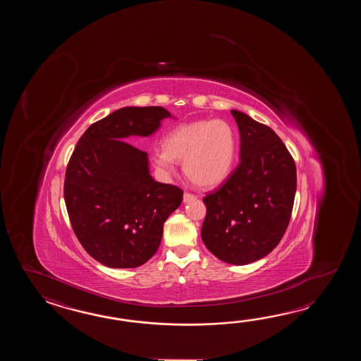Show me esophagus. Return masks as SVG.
<instances>
[{
  "mask_svg": "<svg viewBox=\"0 0 361 361\" xmlns=\"http://www.w3.org/2000/svg\"><path fill=\"white\" fill-rule=\"evenodd\" d=\"M196 199H197V197H196V195L190 193V192H184L183 202H191V201Z\"/></svg>",
  "mask_w": 361,
  "mask_h": 361,
  "instance_id": "34e87169",
  "label": "esophagus"
}]
</instances>
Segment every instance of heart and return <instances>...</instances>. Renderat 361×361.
Listing matches in <instances>:
<instances>
[{"mask_svg": "<svg viewBox=\"0 0 361 361\" xmlns=\"http://www.w3.org/2000/svg\"><path fill=\"white\" fill-rule=\"evenodd\" d=\"M238 152V134L230 123L205 118L179 123L165 135L164 149H156L152 161L165 173L183 161L185 176L202 188L219 185L230 176Z\"/></svg>", "mask_w": 361, "mask_h": 361, "instance_id": "heart-1", "label": "heart"}]
</instances>
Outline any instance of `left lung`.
I'll use <instances>...</instances> for the list:
<instances>
[{"label": "left lung", "instance_id": "obj_1", "mask_svg": "<svg viewBox=\"0 0 361 361\" xmlns=\"http://www.w3.org/2000/svg\"><path fill=\"white\" fill-rule=\"evenodd\" d=\"M240 131V162L202 199L201 238L221 261L247 264L271 253L284 236L297 190L295 162L275 131L231 111Z\"/></svg>", "mask_w": 361, "mask_h": 361}]
</instances>
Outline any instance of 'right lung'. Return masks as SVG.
Masks as SVG:
<instances>
[{
	"label": "right lung",
	"mask_w": 361,
	"mask_h": 361,
	"mask_svg": "<svg viewBox=\"0 0 361 361\" xmlns=\"http://www.w3.org/2000/svg\"><path fill=\"white\" fill-rule=\"evenodd\" d=\"M170 114L125 107L92 123L77 142L64 179L73 232L87 254L111 269H134L154 257L164 223L183 200L173 184L154 180L147 152L123 139L147 137Z\"/></svg>",
	"instance_id": "right-lung-1"
}]
</instances>
